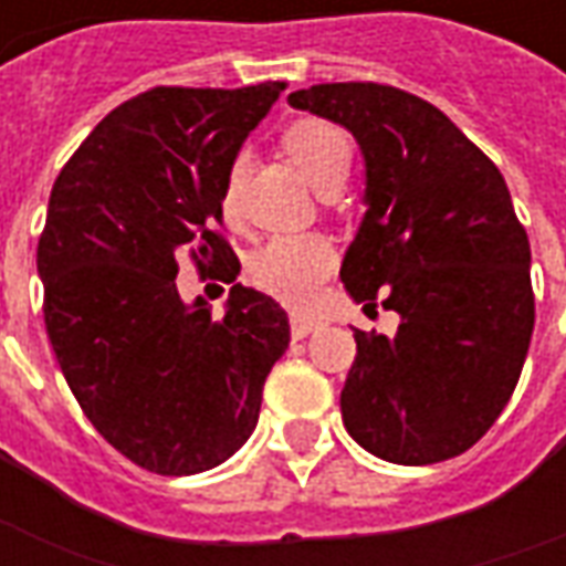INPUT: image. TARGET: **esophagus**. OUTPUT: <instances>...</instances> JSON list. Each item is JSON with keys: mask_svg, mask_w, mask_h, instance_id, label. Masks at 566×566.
<instances>
[{"mask_svg": "<svg viewBox=\"0 0 566 566\" xmlns=\"http://www.w3.org/2000/svg\"><path fill=\"white\" fill-rule=\"evenodd\" d=\"M318 327V321L306 318V315H291V333H294V339H306L308 333Z\"/></svg>", "mask_w": 566, "mask_h": 566, "instance_id": "obj_1", "label": "esophagus"}]
</instances>
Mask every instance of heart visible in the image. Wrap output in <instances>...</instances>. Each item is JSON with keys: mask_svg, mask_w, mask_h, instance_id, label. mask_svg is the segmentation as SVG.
<instances>
[{"mask_svg": "<svg viewBox=\"0 0 566 566\" xmlns=\"http://www.w3.org/2000/svg\"><path fill=\"white\" fill-rule=\"evenodd\" d=\"M282 145L300 163L308 181L324 193L339 190L352 172V160H355L352 136L327 117L294 120L282 133ZM242 178H245V154H235L223 178V209L227 211H235ZM333 270H336V248L321 233L275 235L254 251L251 266H248L251 282L296 308L315 303L321 284L331 279Z\"/></svg>", "mask_w": 566, "mask_h": 566, "instance_id": "heart-1", "label": "heart"}]
</instances>
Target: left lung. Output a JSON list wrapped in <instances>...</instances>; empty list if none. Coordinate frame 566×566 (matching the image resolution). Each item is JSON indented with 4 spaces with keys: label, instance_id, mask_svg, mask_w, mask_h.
<instances>
[{
    "label": "left lung",
    "instance_id": "obj_1",
    "mask_svg": "<svg viewBox=\"0 0 566 566\" xmlns=\"http://www.w3.org/2000/svg\"><path fill=\"white\" fill-rule=\"evenodd\" d=\"M287 103L345 127L367 166V214L345 291L400 315L355 331L345 430L381 461H449L497 421L534 333L531 242L510 187L437 105L373 81L315 84Z\"/></svg>",
    "mask_w": 566,
    "mask_h": 566
}]
</instances>
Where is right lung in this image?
I'll return each instance as SVG.
<instances>
[{
	"instance_id": "add662e5",
	"label": "right lung",
	"mask_w": 566,
	"mask_h": 566,
	"mask_svg": "<svg viewBox=\"0 0 566 566\" xmlns=\"http://www.w3.org/2000/svg\"><path fill=\"white\" fill-rule=\"evenodd\" d=\"M284 87L139 93L93 127L51 190L35 254L48 339L91 424L150 473H202L242 449L291 343L272 296L233 284L211 318L175 284L181 254L235 279L218 230L223 178Z\"/></svg>"
}]
</instances>
